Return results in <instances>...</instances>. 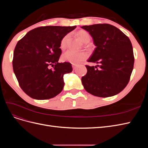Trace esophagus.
Listing matches in <instances>:
<instances>
[{
	"instance_id": "1",
	"label": "esophagus",
	"mask_w": 148,
	"mask_h": 148,
	"mask_svg": "<svg viewBox=\"0 0 148 148\" xmlns=\"http://www.w3.org/2000/svg\"><path fill=\"white\" fill-rule=\"evenodd\" d=\"M72 67H73V70H75L76 69H77V65H72Z\"/></svg>"
}]
</instances>
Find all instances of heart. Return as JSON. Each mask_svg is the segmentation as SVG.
I'll return each mask as SVG.
<instances>
[{"label": "heart", "instance_id": "heart-1", "mask_svg": "<svg viewBox=\"0 0 148 148\" xmlns=\"http://www.w3.org/2000/svg\"><path fill=\"white\" fill-rule=\"evenodd\" d=\"M77 36L85 44L89 42L91 39L90 34H89L86 31L84 30H81L78 31L77 33ZM70 40V35L69 34L65 35V36L60 41V49H62V50L65 49L67 47V46H68ZM87 57V53L84 52H75L72 51H67L66 52L64 53L63 55L62 56V60L64 62H70V63L72 64L77 65L86 59Z\"/></svg>", "mask_w": 148, "mask_h": 148}]
</instances>
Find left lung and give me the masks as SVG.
<instances>
[{
  "mask_svg": "<svg viewBox=\"0 0 148 148\" xmlns=\"http://www.w3.org/2000/svg\"><path fill=\"white\" fill-rule=\"evenodd\" d=\"M96 46L88 62L99 64L86 65L87 73L82 78L87 92L101 97L113 96L128 84L134 65L130 40L115 26L107 23L83 26Z\"/></svg>",
  "mask_w": 148,
  "mask_h": 148,
  "instance_id": "8db88e82",
  "label": "left lung"
}]
</instances>
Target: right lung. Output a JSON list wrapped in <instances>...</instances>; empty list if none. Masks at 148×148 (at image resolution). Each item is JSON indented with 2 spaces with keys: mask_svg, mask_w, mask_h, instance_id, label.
<instances>
[{
  "mask_svg": "<svg viewBox=\"0 0 148 148\" xmlns=\"http://www.w3.org/2000/svg\"><path fill=\"white\" fill-rule=\"evenodd\" d=\"M77 26H46L29 31L17 42L13 69L20 88L38 100L56 96L64 86V75L72 71L69 62L59 63L62 39ZM51 66L53 69H48Z\"/></svg>",
  "mask_w": 148,
  "mask_h": 148,
  "instance_id": "add662e5",
  "label": "right lung"
}]
</instances>
